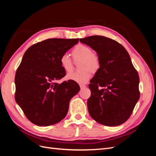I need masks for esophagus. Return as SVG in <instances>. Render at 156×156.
Segmentation results:
<instances>
[{
    "instance_id": "esophagus-1",
    "label": "esophagus",
    "mask_w": 156,
    "mask_h": 156,
    "mask_svg": "<svg viewBox=\"0 0 156 156\" xmlns=\"http://www.w3.org/2000/svg\"><path fill=\"white\" fill-rule=\"evenodd\" d=\"M86 87V85H84V84H80V88H81V89L85 88Z\"/></svg>"
}]
</instances>
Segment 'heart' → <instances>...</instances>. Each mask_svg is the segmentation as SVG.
<instances>
[{
    "label": "heart",
    "instance_id": "1",
    "mask_svg": "<svg viewBox=\"0 0 156 156\" xmlns=\"http://www.w3.org/2000/svg\"><path fill=\"white\" fill-rule=\"evenodd\" d=\"M72 55L75 62L81 61L79 72H72L67 75L66 78L80 84L87 83L91 78L92 72H96L101 66L99 55L92 52L90 47L82 44L75 45L72 51ZM60 63L65 72H70L73 69L72 61L67 54H63L60 57Z\"/></svg>",
    "mask_w": 156,
    "mask_h": 156
}]
</instances>
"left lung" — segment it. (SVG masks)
Listing matches in <instances>:
<instances>
[{"mask_svg":"<svg viewBox=\"0 0 156 156\" xmlns=\"http://www.w3.org/2000/svg\"><path fill=\"white\" fill-rule=\"evenodd\" d=\"M79 41L95 50L101 61L88 85L89 114L101 124L121 125L128 120L140 98L137 71L126 49L116 41L101 36Z\"/></svg>","mask_w":156,"mask_h":156,"instance_id":"left-lung-1","label":"left lung"}]
</instances>
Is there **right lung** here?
Segmentation results:
<instances>
[{
	"label": "right lung",
	"instance_id": "1",
	"mask_svg": "<svg viewBox=\"0 0 156 156\" xmlns=\"http://www.w3.org/2000/svg\"><path fill=\"white\" fill-rule=\"evenodd\" d=\"M78 42L48 39L32 45L23 55L16 73L15 100L34 124L53 125L67 115L69 101L80 87L71 80L56 83L66 75L60 57Z\"/></svg>",
	"mask_w": 156,
	"mask_h": 156
}]
</instances>
